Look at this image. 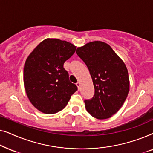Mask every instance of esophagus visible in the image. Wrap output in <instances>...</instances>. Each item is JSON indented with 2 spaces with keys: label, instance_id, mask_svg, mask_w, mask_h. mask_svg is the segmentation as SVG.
<instances>
[{
  "label": "esophagus",
  "instance_id": "1",
  "mask_svg": "<svg viewBox=\"0 0 153 153\" xmlns=\"http://www.w3.org/2000/svg\"><path fill=\"white\" fill-rule=\"evenodd\" d=\"M76 85L77 88H78V90H79V91H80V83H79V82H77V83H76Z\"/></svg>",
  "mask_w": 153,
  "mask_h": 153
}]
</instances>
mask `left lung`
Instances as JSON below:
<instances>
[{
  "label": "left lung",
  "instance_id": "left-lung-1",
  "mask_svg": "<svg viewBox=\"0 0 153 153\" xmlns=\"http://www.w3.org/2000/svg\"><path fill=\"white\" fill-rule=\"evenodd\" d=\"M76 52L88 68L95 88L93 97L84 100L87 111L97 119L110 118L121 108L129 93L126 65L103 42L87 43Z\"/></svg>",
  "mask_w": 153,
  "mask_h": 153
}]
</instances>
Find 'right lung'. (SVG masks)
I'll return each instance as SVG.
<instances>
[{
  "label": "right lung",
  "instance_id": "1",
  "mask_svg": "<svg viewBox=\"0 0 153 153\" xmlns=\"http://www.w3.org/2000/svg\"><path fill=\"white\" fill-rule=\"evenodd\" d=\"M76 48L67 41L47 38L27 58L24 70L25 90L31 104L39 111L47 114L60 111L77 91L63 68Z\"/></svg>",
  "mask_w": 153,
  "mask_h": 153
}]
</instances>
